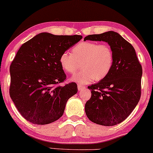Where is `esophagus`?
Masks as SVG:
<instances>
[{
  "instance_id": "obj_1",
  "label": "esophagus",
  "mask_w": 153,
  "mask_h": 153,
  "mask_svg": "<svg viewBox=\"0 0 153 153\" xmlns=\"http://www.w3.org/2000/svg\"><path fill=\"white\" fill-rule=\"evenodd\" d=\"M77 87H78V90L80 91H82V90H84V89H85V88H86V87L85 86H81V85H80V84H78L77 85Z\"/></svg>"
}]
</instances>
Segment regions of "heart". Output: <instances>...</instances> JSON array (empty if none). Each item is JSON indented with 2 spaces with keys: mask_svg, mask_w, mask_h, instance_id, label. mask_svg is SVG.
Instances as JSON below:
<instances>
[{
  "mask_svg": "<svg viewBox=\"0 0 153 153\" xmlns=\"http://www.w3.org/2000/svg\"><path fill=\"white\" fill-rule=\"evenodd\" d=\"M72 53L63 52L59 57V64L65 72L74 74L79 68L81 62L83 70L72 77V80L78 84H88L94 79L102 80L112 67L113 53L106 43L81 42L72 48Z\"/></svg>",
  "mask_w": 153,
  "mask_h": 153,
  "instance_id": "1",
  "label": "heart"
}]
</instances>
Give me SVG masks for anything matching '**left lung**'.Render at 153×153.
<instances>
[{
	"label": "left lung",
	"instance_id": "1",
	"mask_svg": "<svg viewBox=\"0 0 153 153\" xmlns=\"http://www.w3.org/2000/svg\"><path fill=\"white\" fill-rule=\"evenodd\" d=\"M105 41L113 53L109 74L97 84L88 86L91 97L85 105L86 116L102 126H114L129 116L139 102L142 67L132 45L112 31L88 35L84 41Z\"/></svg>",
	"mask_w": 153,
	"mask_h": 153
}]
</instances>
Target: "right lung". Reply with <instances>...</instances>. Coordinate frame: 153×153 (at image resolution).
<instances>
[{
	"label": "right lung",
	"mask_w": 153,
	"mask_h": 153,
	"mask_svg": "<svg viewBox=\"0 0 153 153\" xmlns=\"http://www.w3.org/2000/svg\"><path fill=\"white\" fill-rule=\"evenodd\" d=\"M82 36L43 32L22 44L10 67V96L24 118L35 124H51L62 116L77 85L59 86L66 79L59 64L63 52Z\"/></svg>",
	"instance_id": "right-lung-1"
}]
</instances>
